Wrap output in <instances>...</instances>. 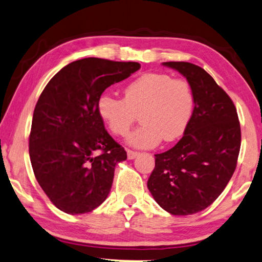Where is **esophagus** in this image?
I'll return each mask as SVG.
<instances>
[{
  "instance_id": "1",
  "label": "esophagus",
  "mask_w": 262,
  "mask_h": 262,
  "mask_svg": "<svg viewBox=\"0 0 262 262\" xmlns=\"http://www.w3.org/2000/svg\"><path fill=\"white\" fill-rule=\"evenodd\" d=\"M138 156L137 151H132V150H127V158L128 159H134Z\"/></svg>"
}]
</instances>
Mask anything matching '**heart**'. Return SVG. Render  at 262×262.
<instances>
[{
    "label": "heart",
    "mask_w": 262,
    "mask_h": 262,
    "mask_svg": "<svg viewBox=\"0 0 262 262\" xmlns=\"http://www.w3.org/2000/svg\"><path fill=\"white\" fill-rule=\"evenodd\" d=\"M98 112L113 135L124 137L140 115L143 123L128 136L127 143L139 149L156 146L164 138H180L190 124L195 94L190 82L166 73H145L128 82L124 99L103 93Z\"/></svg>",
    "instance_id": "heart-1"
}]
</instances>
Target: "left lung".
Segmentation results:
<instances>
[{
	"label": "left lung",
	"mask_w": 262,
	"mask_h": 262,
	"mask_svg": "<svg viewBox=\"0 0 262 262\" xmlns=\"http://www.w3.org/2000/svg\"><path fill=\"white\" fill-rule=\"evenodd\" d=\"M183 74L195 94L190 124L175 146L155 155L147 188L172 215H191L209 207L236 168L241 128L230 97L203 68L184 61L163 62Z\"/></svg>",
	"instance_id": "left-lung-1"
}]
</instances>
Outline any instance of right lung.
<instances>
[{"mask_svg":"<svg viewBox=\"0 0 262 262\" xmlns=\"http://www.w3.org/2000/svg\"><path fill=\"white\" fill-rule=\"evenodd\" d=\"M139 68L138 62L77 60L41 93L29 135L30 163L45 194L63 213H90L111 190L117 163L127 155L106 131L98 99Z\"/></svg>","mask_w":262,"mask_h":262,"instance_id":"1","label":"right lung"}]
</instances>
